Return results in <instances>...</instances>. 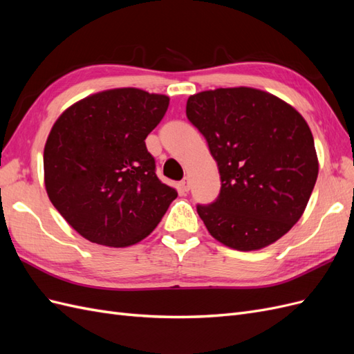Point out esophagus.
I'll list each match as a JSON object with an SVG mask.
<instances>
[{
  "label": "esophagus",
  "mask_w": 354,
  "mask_h": 354,
  "mask_svg": "<svg viewBox=\"0 0 354 354\" xmlns=\"http://www.w3.org/2000/svg\"><path fill=\"white\" fill-rule=\"evenodd\" d=\"M180 187L183 192H189L190 190V180L186 177L180 181Z\"/></svg>",
  "instance_id": "obj_1"
}]
</instances>
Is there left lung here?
Returning <instances> with one entry per match:
<instances>
[{
	"label": "left lung",
	"instance_id": "left-lung-1",
	"mask_svg": "<svg viewBox=\"0 0 354 354\" xmlns=\"http://www.w3.org/2000/svg\"><path fill=\"white\" fill-rule=\"evenodd\" d=\"M186 115L221 178L217 201L198 205L211 236L238 251L281 239L303 216L319 173L301 113L267 91L233 87L190 95Z\"/></svg>",
	"mask_w": 354,
	"mask_h": 354
}]
</instances>
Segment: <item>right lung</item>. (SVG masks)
I'll return each mask as SVG.
<instances>
[{
	"label": "right lung",
	"mask_w": 354,
	"mask_h": 354,
	"mask_svg": "<svg viewBox=\"0 0 354 354\" xmlns=\"http://www.w3.org/2000/svg\"><path fill=\"white\" fill-rule=\"evenodd\" d=\"M169 104L165 94L112 88L63 112L44 147V185L55 208L93 243L136 245L162 220L177 190L155 174L146 137Z\"/></svg>",
	"instance_id": "right-lung-1"
}]
</instances>
